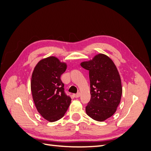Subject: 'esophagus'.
<instances>
[{
  "instance_id": "obj_1",
  "label": "esophagus",
  "mask_w": 151,
  "mask_h": 151,
  "mask_svg": "<svg viewBox=\"0 0 151 151\" xmlns=\"http://www.w3.org/2000/svg\"><path fill=\"white\" fill-rule=\"evenodd\" d=\"M80 96H81L80 93H77L74 94V96L75 98H79V97H80Z\"/></svg>"
}]
</instances>
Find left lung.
Segmentation results:
<instances>
[{
  "label": "left lung",
  "mask_w": 151,
  "mask_h": 151,
  "mask_svg": "<svg viewBox=\"0 0 151 151\" xmlns=\"http://www.w3.org/2000/svg\"><path fill=\"white\" fill-rule=\"evenodd\" d=\"M81 67L89 70L91 99L86 112L93 120L103 122L116 111L122 94L119 73L108 56L98 54L93 60L83 62Z\"/></svg>",
  "instance_id": "1"
}]
</instances>
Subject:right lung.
Segmentation results:
<instances>
[{
    "label": "right lung",
    "mask_w": 151,
    "mask_h": 151,
    "mask_svg": "<svg viewBox=\"0 0 151 151\" xmlns=\"http://www.w3.org/2000/svg\"><path fill=\"white\" fill-rule=\"evenodd\" d=\"M66 68L65 63L60 62L55 57H49L40 60L32 74L31 89L35 106L50 122L64 116L71 103L60 79Z\"/></svg>",
    "instance_id": "add662e5"
}]
</instances>
